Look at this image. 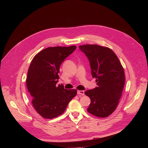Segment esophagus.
<instances>
[{
  "mask_svg": "<svg viewBox=\"0 0 148 148\" xmlns=\"http://www.w3.org/2000/svg\"><path fill=\"white\" fill-rule=\"evenodd\" d=\"M77 94H78V95H84V91H82V90H78V91H77Z\"/></svg>",
  "mask_w": 148,
  "mask_h": 148,
  "instance_id": "esophagus-1",
  "label": "esophagus"
}]
</instances>
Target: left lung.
I'll return each mask as SVG.
<instances>
[{
    "label": "left lung",
    "mask_w": 148,
    "mask_h": 148,
    "mask_svg": "<svg viewBox=\"0 0 148 148\" xmlns=\"http://www.w3.org/2000/svg\"><path fill=\"white\" fill-rule=\"evenodd\" d=\"M79 48L88 58L92 76L98 86L84 92L91 99L87 111L97 117L108 116L117 108L122 95L125 81L123 68L108 47L86 45Z\"/></svg>",
    "instance_id": "8db88e82"
}]
</instances>
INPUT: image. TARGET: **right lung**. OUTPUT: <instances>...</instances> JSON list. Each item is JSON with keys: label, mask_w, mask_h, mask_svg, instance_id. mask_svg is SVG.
<instances>
[{"label": "right lung", "mask_w": 148, "mask_h": 148, "mask_svg": "<svg viewBox=\"0 0 148 148\" xmlns=\"http://www.w3.org/2000/svg\"><path fill=\"white\" fill-rule=\"evenodd\" d=\"M76 47L46 48L37 53L30 63L26 86L33 106L42 117L52 119L61 115L77 93L76 90H66L62 85H56L61 64Z\"/></svg>", "instance_id": "obj_1"}]
</instances>
